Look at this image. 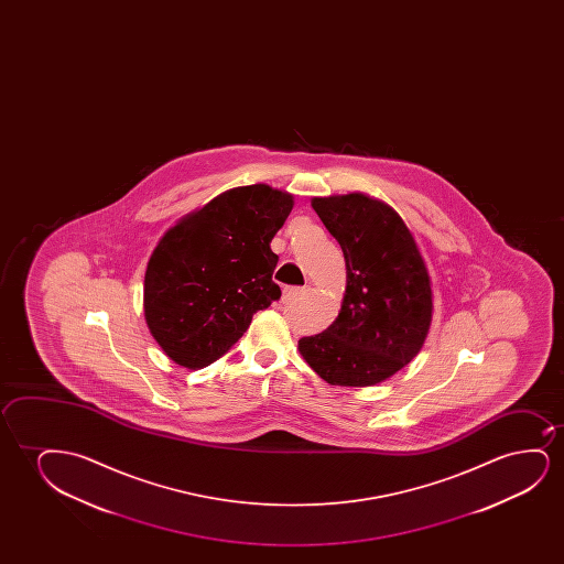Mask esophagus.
Segmentation results:
<instances>
[{"label":"esophagus","instance_id":"34e87169","mask_svg":"<svg viewBox=\"0 0 564 564\" xmlns=\"http://www.w3.org/2000/svg\"><path fill=\"white\" fill-rule=\"evenodd\" d=\"M302 294H304V289H301V286H285L283 289V302L299 301Z\"/></svg>","mask_w":564,"mask_h":564}]
</instances>
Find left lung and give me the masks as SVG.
<instances>
[{
  "label": "left lung",
  "instance_id": "1",
  "mask_svg": "<svg viewBox=\"0 0 564 564\" xmlns=\"http://www.w3.org/2000/svg\"><path fill=\"white\" fill-rule=\"evenodd\" d=\"M347 265L339 316L302 337L299 352L329 386L370 387L402 370L424 347L432 279L414 235L386 202L364 193L312 198Z\"/></svg>",
  "mask_w": 564,
  "mask_h": 564
}]
</instances>
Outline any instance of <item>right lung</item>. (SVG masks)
<instances>
[{"mask_svg":"<svg viewBox=\"0 0 564 564\" xmlns=\"http://www.w3.org/2000/svg\"><path fill=\"white\" fill-rule=\"evenodd\" d=\"M294 196L237 186L163 232L144 275L148 329L173 362L200 370L242 337L258 310L281 296L270 242Z\"/></svg>","mask_w":564,"mask_h":564,"instance_id":"1","label":"right lung"}]
</instances>
